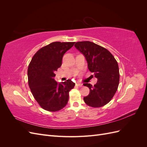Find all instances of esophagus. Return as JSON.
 <instances>
[{
    "instance_id": "34e87169",
    "label": "esophagus",
    "mask_w": 147,
    "mask_h": 147,
    "mask_svg": "<svg viewBox=\"0 0 147 147\" xmlns=\"http://www.w3.org/2000/svg\"><path fill=\"white\" fill-rule=\"evenodd\" d=\"M76 85L79 86V87H82L83 86V84L82 83H77Z\"/></svg>"
}]
</instances>
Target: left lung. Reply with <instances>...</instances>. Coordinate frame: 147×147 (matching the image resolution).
I'll return each mask as SVG.
<instances>
[{"mask_svg": "<svg viewBox=\"0 0 147 147\" xmlns=\"http://www.w3.org/2000/svg\"><path fill=\"white\" fill-rule=\"evenodd\" d=\"M75 47L82 53L87 61L88 69L97 78L94 86L83 85L90 88V94L83 100L89 106L100 107L108 104L117 92L119 81L117 61L111 53L104 47L90 42H78Z\"/></svg>", "mask_w": 147, "mask_h": 147, "instance_id": "left-lung-1", "label": "left lung"}]
</instances>
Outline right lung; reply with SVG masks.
<instances>
[{
	"mask_svg": "<svg viewBox=\"0 0 147 147\" xmlns=\"http://www.w3.org/2000/svg\"><path fill=\"white\" fill-rule=\"evenodd\" d=\"M75 42H55L42 48L35 53L28 67V83L35 99L50 112L60 110L67 104L69 92L75 83L67 80L57 83L55 72L62 65L65 53Z\"/></svg>",
	"mask_w": 147,
	"mask_h": 147,
	"instance_id": "right-lung-1",
	"label": "right lung"
}]
</instances>
